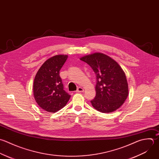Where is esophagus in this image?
I'll return each instance as SVG.
<instances>
[{
    "mask_svg": "<svg viewBox=\"0 0 159 159\" xmlns=\"http://www.w3.org/2000/svg\"><path fill=\"white\" fill-rule=\"evenodd\" d=\"M76 92H84V89L80 87H78V89H77Z\"/></svg>",
    "mask_w": 159,
    "mask_h": 159,
    "instance_id": "obj_1",
    "label": "esophagus"
}]
</instances>
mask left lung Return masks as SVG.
I'll use <instances>...</instances> for the list:
<instances>
[{"label":"left lung","mask_w":159,"mask_h":159,"mask_svg":"<svg viewBox=\"0 0 159 159\" xmlns=\"http://www.w3.org/2000/svg\"><path fill=\"white\" fill-rule=\"evenodd\" d=\"M88 64L96 74V96L91 100L93 107L102 113H111L124 103L128 95L125 74L110 57L100 52L80 59Z\"/></svg>","instance_id":"1"}]
</instances>
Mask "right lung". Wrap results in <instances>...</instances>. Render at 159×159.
I'll list each match as a JSON object with an SVG mask.
<instances>
[{
  "label": "right lung",
  "mask_w": 159,
  "mask_h": 159,
  "mask_svg": "<svg viewBox=\"0 0 159 159\" xmlns=\"http://www.w3.org/2000/svg\"><path fill=\"white\" fill-rule=\"evenodd\" d=\"M67 55H56L46 61L37 72L33 83V95L38 105L45 111L55 113L64 107L70 95L64 90L59 71Z\"/></svg>",
  "instance_id": "1"
}]
</instances>
